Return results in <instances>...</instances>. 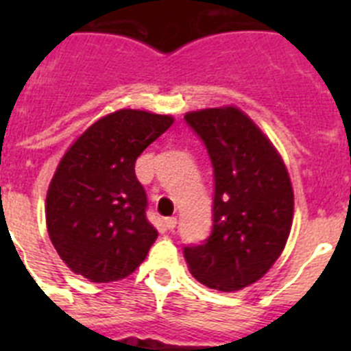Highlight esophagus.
<instances>
[{"label":"esophagus","mask_w":351,"mask_h":351,"mask_svg":"<svg viewBox=\"0 0 351 351\" xmlns=\"http://www.w3.org/2000/svg\"><path fill=\"white\" fill-rule=\"evenodd\" d=\"M165 226L169 228V230H173L176 228V225H178V218H173V216H170V218H165Z\"/></svg>","instance_id":"1"}]
</instances>
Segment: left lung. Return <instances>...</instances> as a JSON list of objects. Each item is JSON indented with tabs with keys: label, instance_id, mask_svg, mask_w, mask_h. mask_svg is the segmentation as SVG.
<instances>
[{
	"label": "left lung",
	"instance_id": "left-lung-1",
	"mask_svg": "<svg viewBox=\"0 0 351 351\" xmlns=\"http://www.w3.org/2000/svg\"><path fill=\"white\" fill-rule=\"evenodd\" d=\"M214 170L213 230L182 247L195 280L221 291L243 290L280 258L293 218V190L283 160L258 126L235 107L184 116Z\"/></svg>",
	"mask_w": 351,
	"mask_h": 351
}]
</instances>
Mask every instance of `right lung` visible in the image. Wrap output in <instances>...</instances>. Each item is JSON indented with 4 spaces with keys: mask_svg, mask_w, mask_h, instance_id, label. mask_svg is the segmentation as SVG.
Returning <instances> with one entry per match:
<instances>
[{
    "mask_svg": "<svg viewBox=\"0 0 351 351\" xmlns=\"http://www.w3.org/2000/svg\"><path fill=\"white\" fill-rule=\"evenodd\" d=\"M173 117L123 108L89 126L56 169L47 232L58 255L93 283L123 280L144 262L158 232L135 161Z\"/></svg>",
    "mask_w": 351,
    "mask_h": 351,
    "instance_id": "obj_1",
    "label": "right lung"
}]
</instances>
